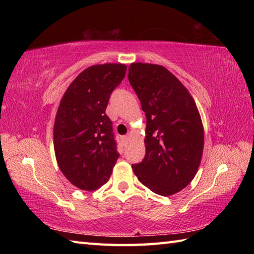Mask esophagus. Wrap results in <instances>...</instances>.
Listing matches in <instances>:
<instances>
[{
	"instance_id": "1",
	"label": "esophagus",
	"mask_w": 254,
	"mask_h": 254,
	"mask_svg": "<svg viewBox=\"0 0 254 254\" xmlns=\"http://www.w3.org/2000/svg\"><path fill=\"white\" fill-rule=\"evenodd\" d=\"M130 141V136L128 135H124V136H122V142L124 143V144H127V142Z\"/></svg>"
}]
</instances>
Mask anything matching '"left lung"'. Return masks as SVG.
Listing matches in <instances>:
<instances>
[{
    "label": "left lung",
    "instance_id": "1",
    "mask_svg": "<svg viewBox=\"0 0 254 254\" xmlns=\"http://www.w3.org/2000/svg\"><path fill=\"white\" fill-rule=\"evenodd\" d=\"M127 77L147 120L146 154L132 169L150 191L172 195L192 181L201 164L204 130L196 105L180 80L161 65L132 63Z\"/></svg>",
    "mask_w": 254,
    "mask_h": 254
}]
</instances>
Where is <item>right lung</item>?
<instances>
[{
	"label": "right lung",
	"mask_w": 254,
	"mask_h": 254,
	"mask_svg": "<svg viewBox=\"0 0 254 254\" xmlns=\"http://www.w3.org/2000/svg\"><path fill=\"white\" fill-rule=\"evenodd\" d=\"M126 72L127 65L120 63L89 66L68 86L59 106L53 128L57 161L80 190L105 185L119 158L106 108Z\"/></svg>",
	"instance_id": "1"
}]
</instances>
